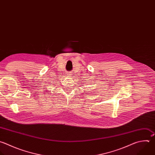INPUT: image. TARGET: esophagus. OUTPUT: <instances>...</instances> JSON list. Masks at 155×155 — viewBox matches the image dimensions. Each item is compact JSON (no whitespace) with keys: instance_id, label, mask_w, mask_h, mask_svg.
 I'll return each mask as SVG.
<instances>
[{"instance_id":"obj_1","label":"esophagus","mask_w":155,"mask_h":155,"mask_svg":"<svg viewBox=\"0 0 155 155\" xmlns=\"http://www.w3.org/2000/svg\"><path fill=\"white\" fill-rule=\"evenodd\" d=\"M68 75H71V73H70V72H69V73H68Z\"/></svg>"}]
</instances>
